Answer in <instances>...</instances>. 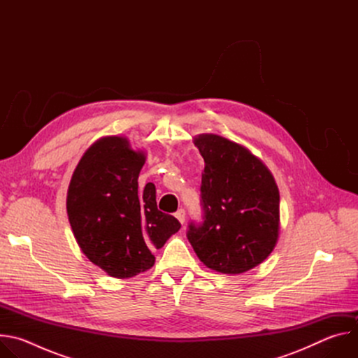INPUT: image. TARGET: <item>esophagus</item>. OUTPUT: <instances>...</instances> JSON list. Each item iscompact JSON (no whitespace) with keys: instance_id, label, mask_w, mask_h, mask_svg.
Here are the masks:
<instances>
[{"instance_id":"34e87169","label":"esophagus","mask_w":358,"mask_h":358,"mask_svg":"<svg viewBox=\"0 0 358 358\" xmlns=\"http://www.w3.org/2000/svg\"><path fill=\"white\" fill-rule=\"evenodd\" d=\"M174 215H176V218H177L181 224H184V222H185V211H184L182 208H181V210H178Z\"/></svg>"}]
</instances>
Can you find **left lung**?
<instances>
[{
    "mask_svg": "<svg viewBox=\"0 0 358 358\" xmlns=\"http://www.w3.org/2000/svg\"><path fill=\"white\" fill-rule=\"evenodd\" d=\"M206 163L201 178L203 222L188 241L207 268L239 275L261 265L279 239V188L265 163L245 145L214 133L194 137Z\"/></svg>",
    "mask_w": 358,
    "mask_h": 358,
    "instance_id": "1",
    "label": "left lung"
}]
</instances>
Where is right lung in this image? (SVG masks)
Wrapping results in <instances>:
<instances>
[{"label":"right lung","instance_id":"add662e5","mask_svg":"<svg viewBox=\"0 0 358 358\" xmlns=\"http://www.w3.org/2000/svg\"><path fill=\"white\" fill-rule=\"evenodd\" d=\"M145 152L127 137L96 140L79 160L66 195L73 236L85 257L112 278L129 279L156 262L160 249L181 224L157 210L156 187L138 191Z\"/></svg>","mask_w":358,"mask_h":358}]
</instances>
